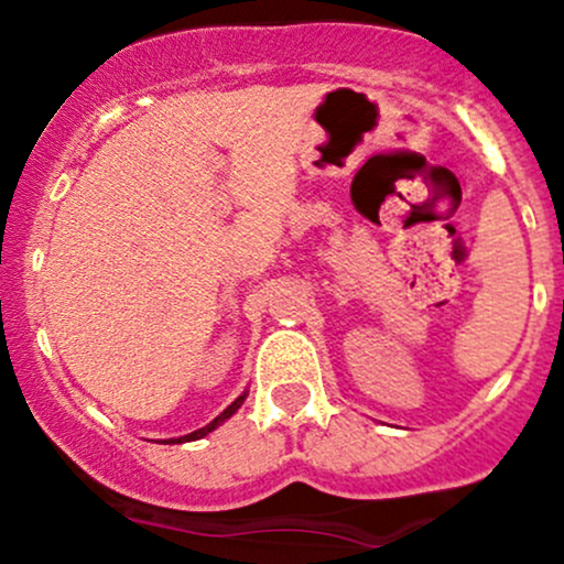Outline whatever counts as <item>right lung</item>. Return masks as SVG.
I'll use <instances>...</instances> for the list:
<instances>
[{
	"label": "right lung",
	"instance_id": "right-lung-1",
	"mask_svg": "<svg viewBox=\"0 0 564 564\" xmlns=\"http://www.w3.org/2000/svg\"><path fill=\"white\" fill-rule=\"evenodd\" d=\"M246 395H248V390H246V392H242V395H240V398H237V401H231V403H229V406H226V409H224V412H220V414H218V417H215V420H213V423H209V425H204V429H198V431H193V434H185V436H180V440H172V442H176V445H180V442H193V440H202V436H207V434H209V431H215V429H218V425H220V423H226V420H229V417H231V414H235V412H237V409H240V406H242V401H246Z\"/></svg>",
	"mask_w": 564,
	"mask_h": 564
}]
</instances>
